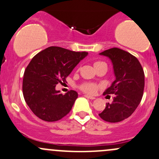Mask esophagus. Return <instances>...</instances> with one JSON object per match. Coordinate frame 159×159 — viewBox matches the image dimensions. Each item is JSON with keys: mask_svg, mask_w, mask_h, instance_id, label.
Masks as SVG:
<instances>
[{"mask_svg": "<svg viewBox=\"0 0 159 159\" xmlns=\"http://www.w3.org/2000/svg\"><path fill=\"white\" fill-rule=\"evenodd\" d=\"M84 97H86V98H89V99H92V100H93V99H95V97H93V96H90V95H84Z\"/></svg>", "mask_w": 159, "mask_h": 159, "instance_id": "obj_1", "label": "esophagus"}]
</instances>
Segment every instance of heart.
I'll return each mask as SVG.
<instances>
[{"mask_svg":"<svg viewBox=\"0 0 159 159\" xmlns=\"http://www.w3.org/2000/svg\"><path fill=\"white\" fill-rule=\"evenodd\" d=\"M98 63H101V62H99V61H98V62H95V64H94V66H95V64H98ZM80 89H81L83 92H86V93L95 94V92H97V90H98V84H95V83L86 82V83H84V84H81V85L80 86Z\"/></svg>","mask_w":159,"mask_h":159,"instance_id":"1","label":"heart"}]
</instances>
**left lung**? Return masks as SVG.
<instances>
[{
	"label": "left lung",
	"instance_id": "obj_1",
	"mask_svg": "<svg viewBox=\"0 0 159 159\" xmlns=\"http://www.w3.org/2000/svg\"><path fill=\"white\" fill-rule=\"evenodd\" d=\"M99 54L111 60L116 80L103 93L113 94V101L106 103L98 116L106 122H120L131 116L141 102L144 88V70L137 57L121 49L114 47Z\"/></svg>",
	"mask_w": 159,
	"mask_h": 159
}]
</instances>
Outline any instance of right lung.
<instances>
[{
	"instance_id": "right-lung-1",
	"label": "right lung",
	"mask_w": 159,
	"mask_h": 159,
	"mask_svg": "<svg viewBox=\"0 0 159 159\" xmlns=\"http://www.w3.org/2000/svg\"><path fill=\"white\" fill-rule=\"evenodd\" d=\"M88 55L59 47H50L37 53L25 70L22 92L25 101L34 114L47 122L57 121L71 109L78 93L63 95L55 89L66 81L77 64Z\"/></svg>"
}]
</instances>
